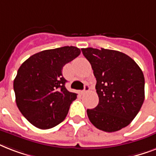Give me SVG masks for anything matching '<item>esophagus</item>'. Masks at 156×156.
<instances>
[{"label": "esophagus", "mask_w": 156, "mask_h": 156, "mask_svg": "<svg viewBox=\"0 0 156 156\" xmlns=\"http://www.w3.org/2000/svg\"><path fill=\"white\" fill-rule=\"evenodd\" d=\"M90 90V86L88 85V84H87V85H85V87H84V90L82 91V94H85V93L88 92Z\"/></svg>", "instance_id": "obj_1"}]
</instances>
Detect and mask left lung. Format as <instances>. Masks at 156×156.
<instances>
[{
    "instance_id": "left-lung-1",
    "label": "left lung",
    "mask_w": 156,
    "mask_h": 156,
    "mask_svg": "<svg viewBox=\"0 0 156 156\" xmlns=\"http://www.w3.org/2000/svg\"><path fill=\"white\" fill-rule=\"evenodd\" d=\"M96 78L99 104L87 109L90 121L100 130L115 132L130 124L145 98V79L140 67L123 52L82 48Z\"/></svg>"
}]
</instances>
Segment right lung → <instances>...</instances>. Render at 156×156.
<instances>
[{"label":"right lung","instance_id":"1","mask_svg":"<svg viewBox=\"0 0 156 156\" xmlns=\"http://www.w3.org/2000/svg\"><path fill=\"white\" fill-rule=\"evenodd\" d=\"M73 46H65L38 52L19 67L13 81L16 104L33 126L48 129L62 122L77 94L65 87L62 75L66 64L79 56Z\"/></svg>","mask_w":156,"mask_h":156}]
</instances>
